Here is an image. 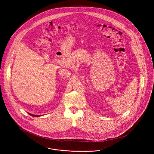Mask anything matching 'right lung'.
Masks as SVG:
<instances>
[{
    "label": "right lung",
    "mask_w": 154,
    "mask_h": 154,
    "mask_svg": "<svg viewBox=\"0 0 154 154\" xmlns=\"http://www.w3.org/2000/svg\"><path fill=\"white\" fill-rule=\"evenodd\" d=\"M31 116H34V117H38V116H39V115H32V114H30V113H29Z\"/></svg>",
    "instance_id": "obj_1"
}]
</instances>
